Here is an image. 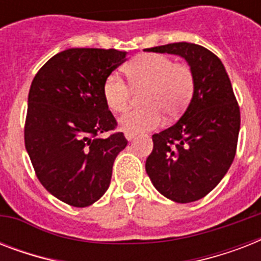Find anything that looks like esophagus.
Instances as JSON below:
<instances>
[{
	"mask_svg": "<svg viewBox=\"0 0 261 261\" xmlns=\"http://www.w3.org/2000/svg\"><path fill=\"white\" fill-rule=\"evenodd\" d=\"M124 135H126V138L128 139V141H131V139H133V138H134V137H135L134 133H130V131H127V133H126V134H124Z\"/></svg>",
	"mask_w": 261,
	"mask_h": 261,
	"instance_id": "esophagus-1",
	"label": "esophagus"
}]
</instances>
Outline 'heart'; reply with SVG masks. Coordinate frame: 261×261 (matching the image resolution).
<instances>
[{
  "mask_svg": "<svg viewBox=\"0 0 261 261\" xmlns=\"http://www.w3.org/2000/svg\"><path fill=\"white\" fill-rule=\"evenodd\" d=\"M134 90H146L142 106L146 108L128 112L120 119L123 130L147 131L161 124L165 114L174 118L191 101L195 90V74L187 63L174 62L164 54H142L124 67ZM118 73H111L102 84V96L111 111L122 114L130 108L133 90Z\"/></svg>",
  "mask_w": 261,
  "mask_h": 261,
  "instance_id": "b5f03b06",
  "label": "heart"
}]
</instances>
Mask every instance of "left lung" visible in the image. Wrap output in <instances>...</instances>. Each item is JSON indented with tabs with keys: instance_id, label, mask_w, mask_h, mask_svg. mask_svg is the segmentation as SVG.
<instances>
[{
	"instance_id": "left-lung-1",
	"label": "left lung",
	"mask_w": 261,
	"mask_h": 261,
	"mask_svg": "<svg viewBox=\"0 0 261 261\" xmlns=\"http://www.w3.org/2000/svg\"><path fill=\"white\" fill-rule=\"evenodd\" d=\"M147 51L180 55L194 70L190 106L174 124L153 134L146 172L168 199L195 202L214 190L234 160L240 106L221 59L206 47L178 42Z\"/></svg>"
}]
</instances>
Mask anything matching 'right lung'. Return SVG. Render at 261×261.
<instances>
[{
  "label": "right lung",
  "mask_w": 261,
  "mask_h": 261,
  "mask_svg": "<svg viewBox=\"0 0 261 261\" xmlns=\"http://www.w3.org/2000/svg\"><path fill=\"white\" fill-rule=\"evenodd\" d=\"M126 53L69 48L48 59L28 94L24 142L35 174L50 194L87 207L108 190L112 165L127 145L108 110L104 80Z\"/></svg>",
  "instance_id": "obj_1"
}]
</instances>
